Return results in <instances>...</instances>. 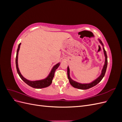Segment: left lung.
<instances>
[{
    "mask_svg": "<svg viewBox=\"0 0 122 122\" xmlns=\"http://www.w3.org/2000/svg\"><path fill=\"white\" fill-rule=\"evenodd\" d=\"M99 40V42L100 43V44L103 46V51H104V56H105V57L104 65V66H103V68L102 69L101 75H100V76L99 77H98V78L96 79H95L94 81H93L91 83H79V82H77L75 81H74L73 80H72L71 78V77H70V69H69V67H68V68H67L68 78V79L69 80V82H70V84H71V86H73L74 87L79 88V89H81V90L88 89V88H91L92 87L95 86L96 85H97L99 82H100L101 80L103 79V77L104 76L106 71L107 67V56L106 52L104 49V48L103 47V44L102 41L100 40Z\"/></svg>",
    "mask_w": 122,
    "mask_h": 122,
    "instance_id": "1",
    "label": "left lung"
}]
</instances>
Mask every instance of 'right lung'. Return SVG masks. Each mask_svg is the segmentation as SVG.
Wrapping results in <instances>:
<instances>
[{"label":"right lung","instance_id":"obj_1","mask_svg":"<svg viewBox=\"0 0 122 122\" xmlns=\"http://www.w3.org/2000/svg\"><path fill=\"white\" fill-rule=\"evenodd\" d=\"M21 43H20L18 45V49L17 50V54H16V69L17 71L18 72V74H19V76L21 79L24 82H25L27 84L30 86L36 88H42L46 87L47 86H49L52 83L53 78L54 76V73L55 70H56L57 68L59 67V66L60 65V62L55 65L53 68L51 70V72H50L49 74L48 75L45 79H44L42 80H36V81H30L27 80L21 75V74L19 71V68H18V52H19V51L20 49Z\"/></svg>","mask_w":122,"mask_h":122}]
</instances>
